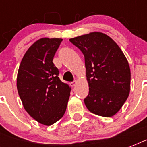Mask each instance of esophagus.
<instances>
[{"instance_id": "1", "label": "esophagus", "mask_w": 147, "mask_h": 147, "mask_svg": "<svg viewBox=\"0 0 147 147\" xmlns=\"http://www.w3.org/2000/svg\"><path fill=\"white\" fill-rule=\"evenodd\" d=\"M69 84H70V85H71V87H74V86H76V84H77V82H76V81H74V82H70Z\"/></svg>"}]
</instances>
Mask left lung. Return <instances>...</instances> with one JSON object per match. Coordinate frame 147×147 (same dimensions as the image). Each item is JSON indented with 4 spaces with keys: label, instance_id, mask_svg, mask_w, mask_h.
Instances as JSON below:
<instances>
[{
    "label": "left lung",
    "instance_id": "8db88e82",
    "mask_svg": "<svg viewBox=\"0 0 147 147\" xmlns=\"http://www.w3.org/2000/svg\"><path fill=\"white\" fill-rule=\"evenodd\" d=\"M85 56L89 111L110 117L121 110L130 90V69L119 46L105 33H92L69 39Z\"/></svg>",
    "mask_w": 147,
    "mask_h": 147
}]
</instances>
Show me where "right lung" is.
<instances>
[{"mask_svg":"<svg viewBox=\"0 0 147 147\" xmlns=\"http://www.w3.org/2000/svg\"><path fill=\"white\" fill-rule=\"evenodd\" d=\"M62 39L41 38L31 46L20 65L17 88L26 111L43 125L50 126L66 111L71 88L59 78L53 57Z\"/></svg>","mask_w":147,"mask_h":147,"instance_id":"add662e5","label":"right lung"}]
</instances>
